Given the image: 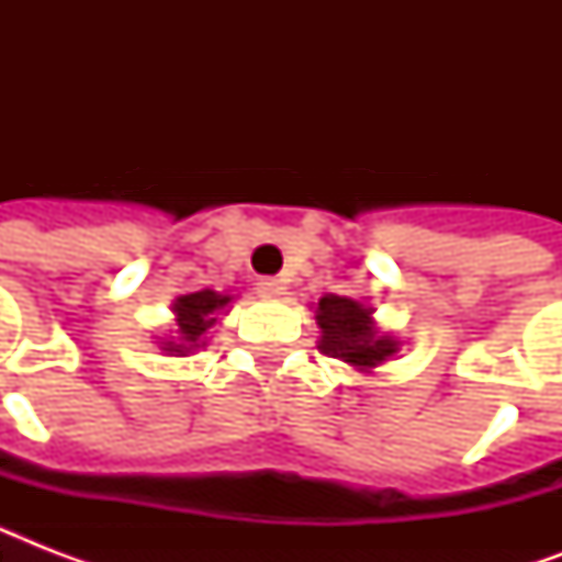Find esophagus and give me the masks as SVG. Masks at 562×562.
Here are the masks:
<instances>
[{
    "mask_svg": "<svg viewBox=\"0 0 562 562\" xmlns=\"http://www.w3.org/2000/svg\"><path fill=\"white\" fill-rule=\"evenodd\" d=\"M256 291H259V297H280L285 285L280 280H273V277H265V280L256 282Z\"/></svg>",
    "mask_w": 562,
    "mask_h": 562,
    "instance_id": "obj_1",
    "label": "esophagus"
}]
</instances>
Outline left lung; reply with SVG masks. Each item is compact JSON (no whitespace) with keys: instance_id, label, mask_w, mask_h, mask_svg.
Wrapping results in <instances>:
<instances>
[{"instance_id":"obj_1","label":"left lung","mask_w":562,"mask_h":562,"mask_svg":"<svg viewBox=\"0 0 562 562\" xmlns=\"http://www.w3.org/2000/svg\"><path fill=\"white\" fill-rule=\"evenodd\" d=\"M317 326H321V352L329 359L368 370L396 352V344L387 335H375L370 312L350 297H324L317 303Z\"/></svg>"}]
</instances>
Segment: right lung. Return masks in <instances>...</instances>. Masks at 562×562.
I'll list each match as a JSON object with an SVG mask.
<instances>
[{
    "instance_id": "obj_1",
    "label": "right lung",
    "mask_w": 562,
    "mask_h": 562,
    "mask_svg": "<svg viewBox=\"0 0 562 562\" xmlns=\"http://www.w3.org/2000/svg\"><path fill=\"white\" fill-rule=\"evenodd\" d=\"M229 297L215 294V291H194V294H183L175 303V315H178V344L166 341L162 350L169 352H189L194 347H201L203 333L215 324V312L221 306H227Z\"/></svg>"
}]
</instances>
